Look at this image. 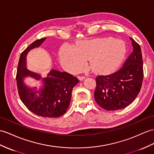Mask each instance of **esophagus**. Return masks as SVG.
<instances>
[{"label": "esophagus", "instance_id": "1", "mask_svg": "<svg viewBox=\"0 0 154 154\" xmlns=\"http://www.w3.org/2000/svg\"><path fill=\"white\" fill-rule=\"evenodd\" d=\"M85 78V76H78V79H79L80 80H83Z\"/></svg>", "mask_w": 154, "mask_h": 154}]
</instances>
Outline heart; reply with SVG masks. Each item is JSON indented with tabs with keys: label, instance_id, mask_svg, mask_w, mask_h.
I'll use <instances>...</instances> for the list:
<instances>
[{
	"label": "heart",
	"instance_id": "obj_1",
	"mask_svg": "<svg viewBox=\"0 0 154 154\" xmlns=\"http://www.w3.org/2000/svg\"><path fill=\"white\" fill-rule=\"evenodd\" d=\"M125 53L126 46L122 40L99 38L80 41L74 48L63 45L60 49L59 58L63 68L71 73L83 70L86 59L91 70L105 73L120 64Z\"/></svg>",
	"mask_w": 154,
	"mask_h": 154
}]
</instances>
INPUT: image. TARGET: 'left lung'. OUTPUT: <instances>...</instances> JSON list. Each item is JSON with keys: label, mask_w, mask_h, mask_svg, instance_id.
Returning a JSON list of instances; mask_svg holds the SVG:
<instances>
[{"label": "left lung", "mask_w": 154, "mask_h": 154, "mask_svg": "<svg viewBox=\"0 0 154 154\" xmlns=\"http://www.w3.org/2000/svg\"><path fill=\"white\" fill-rule=\"evenodd\" d=\"M133 51L124 65L116 72L96 78L95 99L106 110L127 106L139 93L143 80V61L139 44L130 37Z\"/></svg>", "instance_id": "8db88e82"}]
</instances>
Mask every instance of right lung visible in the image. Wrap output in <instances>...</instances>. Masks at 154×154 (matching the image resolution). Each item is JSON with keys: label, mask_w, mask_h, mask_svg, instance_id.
<instances>
[{"label": "right lung", "mask_w": 154, "mask_h": 154, "mask_svg": "<svg viewBox=\"0 0 154 154\" xmlns=\"http://www.w3.org/2000/svg\"><path fill=\"white\" fill-rule=\"evenodd\" d=\"M46 38L35 41L21 53L17 70V86L21 101L30 111L42 117L57 118L68 109L72 89L79 80L66 72L54 69L51 70L44 78L27 69L26 57L29 51L38 48ZM26 77L40 81L42 85L39 89L29 87L24 82Z\"/></svg>", "instance_id": "right-lung-1"}]
</instances>
